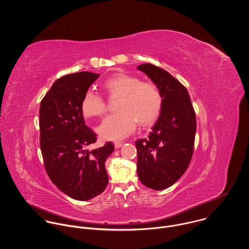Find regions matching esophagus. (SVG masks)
Instances as JSON below:
<instances>
[{
	"mask_svg": "<svg viewBox=\"0 0 249 249\" xmlns=\"http://www.w3.org/2000/svg\"><path fill=\"white\" fill-rule=\"evenodd\" d=\"M124 144V142H119V141H116V142H114V145H115V147L116 148H120L122 145Z\"/></svg>",
	"mask_w": 249,
	"mask_h": 249,
	"instance_id": "obj_1",
	"label": "esophagus"
}]
</instances>
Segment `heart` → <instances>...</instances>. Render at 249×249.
I'll return each instance as SVG.
<instances>
[{"label":"heart","mask_w":249,"mask_h":249,"mask_svg":"<svg viewBox=\"0 0 249 249\" xmlns=\"http://www.w3.org/2000/svg\"><path fill=\"white\" fill-rule=\"evenodd\" d=\"M103 89L110 97H119L116 112L107 117L98 127L100 136L107 140H118L141 127L151 125L158 118L163 96L159 87L151 81L118 72L103 83ZM81 111L85 118L101 117L106 113L105 100L93 91H87L81 101Z\"/></svg>","instance_id":"heart-1"}]
</instances>
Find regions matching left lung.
<instances>
[{"label":"left lung","mask_w":249,"mask_h":249,"mask_svg":"<svg viewBox=\"0 0 249 249\" xmlns=\"http://www.w3.org/2000/svg\"><path fill=\"white\" fill-rule=\"evenodd\" d=\"M137 69L159 87L163 96L162 109L151 132L135 142L137 174L145 187L164 190L189 167L196 131V113L186 87L170 72L149 63Z\"/></svg>","instance_id":"left-lung-1"}]
</instances>
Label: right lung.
Instances as JSON below:
<instances>
[{
	"label": "right lung",
	"instance_id": "obj_1",
	"mask_svg": "<svg viewBox=\"0 0 249 249\" xmlns=\"http://www.w3.org/2000/svg\"><path fill=\"white\" fill-rule=\"evenodd\" d=\"M100 76L91 71L66 74L53 84L40 104V146L52 182L76 200H89L107 188L106 160L114 145L89 149L96 133L84 122L81 101Z\"/></svg>",
	"mask_w": 249,
	"mask_h": 249
}]
</instances>
